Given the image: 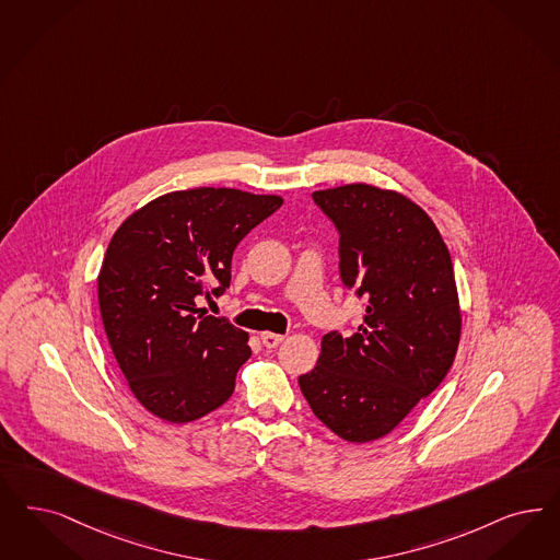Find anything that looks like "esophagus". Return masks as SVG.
<instances>
[{
    "instance_id": "esophagus-1",
    "label": "esophagus",
    "mask_w": 560,
    "mask_h": 560,
    "mask_svg": "<svg viewBox=\"0 0 560 560\" xmlns=\"http://www.w3.org/2000/svg\"><path fill=\"white\" fill-rule=\"evenodd\" d=\"M285 337L283 335H277V332H260V341H262V346L267 349H275L281 341H283Z\"/></svg>"
}]
</instances>
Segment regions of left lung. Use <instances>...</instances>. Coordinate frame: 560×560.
Masks as SVG:
<instances>
[{
	"label": "left lung",
	"instance_id": "left-lung-1",
	"mask_svg": "<svg viewBox=\"0 0 560 560\" xmlns=\"http://www.w3.org/2000/svg\"><path fill=\"white\" fill-rule=\"evenodd\" d=\"M339 230V275L366 302L364 323L323 337L298 378L314 416L348 443L401 424L443 383L462 337L451 254L428 212L395 190L346 184L312 194Z\"/></svg>",
	"mask_w": 560,
	"mask_h": 560
}]
</instances>
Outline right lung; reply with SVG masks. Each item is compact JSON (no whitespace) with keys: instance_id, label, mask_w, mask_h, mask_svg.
<instances>
[{"instance_id":"add662e5","label":"right lung","mask_w":560,"mask_h":560,"mask_svg":"<svg viewBox=\"0 0 560 560\" xmlns=\"http://www.w3.org/2000/svg\"><path fill=\"white\" fill-rule=\"evenodd\" d=\"M281 205L277 194L177 190L114 233L97 277L101 318L130 390L156 418L186 424L232 397L248 332L196 300L230 288L235 246Z\"/></svg>"}]
</instances>
